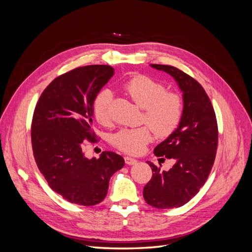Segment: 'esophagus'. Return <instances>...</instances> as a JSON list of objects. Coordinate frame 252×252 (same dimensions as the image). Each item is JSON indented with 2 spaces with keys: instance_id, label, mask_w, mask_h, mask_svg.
Segmentation results:
<instances>
[{
  "instance_id": "34e87169",
  "label": "esophagus",
  "mask_w": 252,
  "mask_h": 252,
  "mask_svg": "<svg viewBox=\"0 0 252 252\" xmlns=\"http://www.w3.org/2000/svg\"><path fill=\"white\" fill-rule=\"evenodd\" d=\"M124 159H125V163H126L127 165H133V164H135L136 162H138L135 158H130V157H125Z\"/></svg>"
}]
</instances>
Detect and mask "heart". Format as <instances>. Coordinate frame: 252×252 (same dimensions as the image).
I'll return each mask as SVG.
<instances>
[{
  "label": "heart",
  "instance_id": "b5f03b06",
  "mask_svg": "<svg viewBox=\"0 0 252 252\" xmlns=\"http://www.w3.org/2000/svg\"><path fill=\"white\" fill-rule=\"evenodd\" d=\"M124 88L132 100L144 108L143 121L148 125L138 128H122L112 135L116 148L128 155H140L152 140V130L159 138H167L180 125L183 116V100L179 94L166 90L164 84L147 75L139 74L128 80ZM112 93L104 89L95 97L94 114L98 123L108 124Z\"/></svg>",
  "mask_w": 252,
  "mask_h": 252
}]
</instances>
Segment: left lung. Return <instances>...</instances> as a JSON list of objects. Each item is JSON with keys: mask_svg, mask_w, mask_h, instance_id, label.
I'll use <instances>...</instances> for the list:
<instances>
[{"mask_svg": "<svg viewBox=\"0 0 252 252\" xmlns=\"http://www.w3.org/2000/svg\"><path fill=\"white\" fill-rule=\"evenodd\" d=\"M174 78L183 91L184 109L179 127L155 148L159 159H174L168 171L148 162L152 170L144 187L146 203L158 209L177 208L188 203L207 181L218 149V123L210 98L201 84L179 68L151 64Z\"/></svg>", "mask_w": 252, "mask_h": 252, "instance_id": "8db88e82", "label": "left lung"}]
</instances>
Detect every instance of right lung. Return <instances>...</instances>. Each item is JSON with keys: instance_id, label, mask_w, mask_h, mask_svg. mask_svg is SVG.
Masks as SVG:
<instances>
[{"instance_id": "add662e5", "label": "right lung", "mask_w": 252, "mask_h": 252, "mask_svg": "<svg viewBox=\"0 0 252 252\" xmlns=\"http://www.w3.org/2000/svg\"><path fill=\"white\" fill-rule=\"evenodd\" d=\"M114 73L108 65H88L59 75L42 93L33 111L32 144L37 168L49 187L82 206L101 203L111 175L124 166L116 152L84 156V141L94 142V103Z\"/></svg>"}]
</instances>
